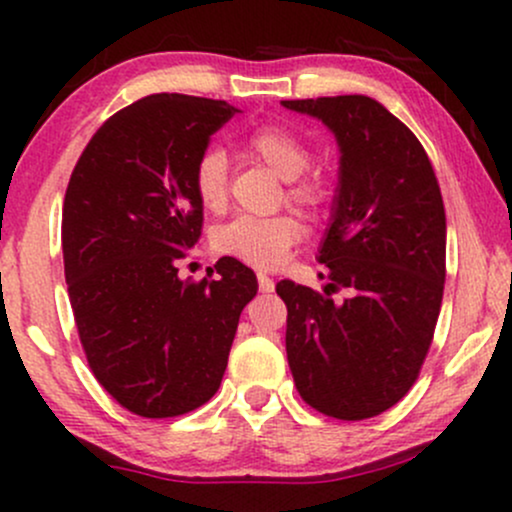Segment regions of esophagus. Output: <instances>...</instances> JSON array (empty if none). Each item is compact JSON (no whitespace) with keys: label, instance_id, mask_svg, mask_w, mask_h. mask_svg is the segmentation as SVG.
<instances>
[{"label":"esophagus","instance_id":"esophagus-1","mask_svg":"<svg viewBox=\"0 0 512 512\" xmlns=\"http://www.w3.org/2000/svg\"><path fill=\"white\" fill-rule=\"evenodd\" d=\"M257 284H260L262 293H274V279H269L267 274H257Z\"/></svg>","mask_w":512,"mask_h":512}]
</instances>
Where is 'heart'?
<instances>
[{
    "label": "heart",
    "mask_w": 512,
    "mask_h": 512,
    "mask_svg": "<svg viewBox=\"0 0 512 512\" xmlns=\"http://www.w3.org/2000/svg\"><path fill=\"white\" fill-rule=\"evenodd\" d=\"M248 151L289 182V199L303 207L325 202L327 185L320 175H308V144L291 129L264 125L248 137ZM195 192L204 209L223 211L228 202V158L211 149L199 158L195 168ZM301 238V223L293 216H236L211 233V248L223 257L250 264L255 269H274L286 260L289 250Z\"/></svg>",
    "instance_id": "1"
}]
</instances>
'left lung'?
Wrapping results in <instances>:
<instances>
[{
  "label": "left lung",
  "instance_id": "8db88e82",
  "mask_svg": "<svg viewBox=\"0 0 512 512\" xmlns=\"http://www.w3.org/2000/svg\"><path fill=\"white\" fill-rule=\"evenodd\" d=\"M320 120L339 180L317 262L325 293L284 279L286 356L310 407L361 421L409 392L436 330L445 284V209L424 146L368 96L281 101ZM347 289L344 302L331 293Z\"/></svg>",
  "mask_w": 512,
  "mask_h": 512
}]
</instances>
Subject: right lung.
I'll list each match as a JSON object with an SVG mask.
<instances>
[{"mask_svg": "<svg viewBox=\"0 0 512 512\" xmlns=\"http://www.w3.org/2000/svg\"><path fill=\"white\" fill-rule=\"evenodd\" d=\"M236 113L211 98L146 96L103 122L69 178L62 252L76 330L98 383L146 419L214 397L257 293L233 257L199 284L175 264L202 236L199 158Z\"/></svg>", "mask_w": 512, "mask_h": 512, "instance_id": "right-lung-1", "label": "right lung"}]
</instances>
